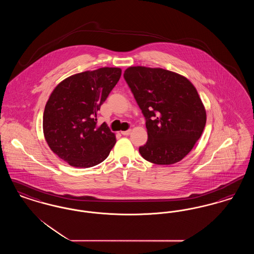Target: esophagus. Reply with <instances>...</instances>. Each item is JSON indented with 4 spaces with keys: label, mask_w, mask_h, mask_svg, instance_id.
<instances>
[{
    "label": "esophagus",
    "mask_w": 254,
    "mask_h": 254,
    "mask_svg": "<svg viewBox=\"0 0 254 254\" xmlns=\"http://www.w3.org/2000/svg\"><path fill=\"white\" fill-rule=\"evenodd\" d=\"M131 132V129H127V130H126V131H121L122 135H124V136H127V135H129Z\"/></svg>",
    "instance_id": "esophagus-1"
}]
</instances>
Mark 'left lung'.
Masks as SVG:
<instances>
[{
    "label": "left lung",
    "instance_id": "8db88e82",
    "mask_svg": "<svg viewBox=\"0 0 254 254\" xmlns=\"http://www.w3.org/2000/svg\"><path fill=\"white\" fill-rule=\"evenodd\" d=\"M124 78L145 119L142 157L156 165L181 161L205 128V108L196 88L187 78L163 68L131 66Z\"/></svg>",
    "mask_w": 254,
    "mask_h": 254
}]
</instances>
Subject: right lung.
Here are the masks:
<instances>
[{
    "instance_id": "add662e5",
    "label": "right lung",
    "mask_w": 254,
    "mask_h": 254,
    "mask_svg": "<svg viewBox=\"0 0 254 254\" xmlns=\"http://www.w3.org/2000/svg\"><path fill=\"white\" fill-rule=\"evenodd\" d=\"M121 68L102 67L72 75L55 87L43 116L50 149L75 168H90L109 156L116 138L97 112L121 77Z\"/></svg>"
}]
</instances>
